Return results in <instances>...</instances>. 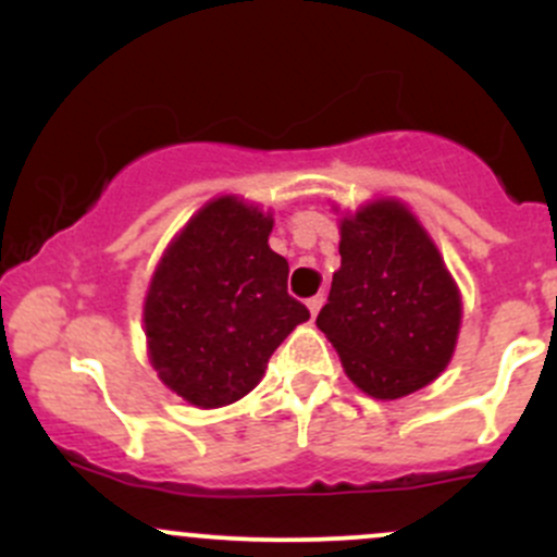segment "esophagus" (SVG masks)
Returning a JSON list of instances; mask_svg holds the SVG:
<instances>
[{
    "label": "esophagus",
    "instance_id": "1",
    "mask_svg": "<svg viewBox=\"0 0 557 557\" xmlns=\"http://www.w3.org/2000/svg\"><path fill=\"white\" fill-rule=\"evenodd\" d=\"M323 294H318V296H312V299H307V307H310V312H312V318L314 314L320 312V307H323Z\"/></svg>",
    "mask_w": 557,
    "mask_h": 557
}]
</instances>
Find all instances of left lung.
<instances>
[{"instance_id": "1", "label": "left lung", "mask_w": 557, "mask_h": 557, "mask_svg": "<svg viewBox=\"0 0 557 557\" xmlns=\"http://www.w3.org/2000/svg\"><path fill=\"white\" fill-rule=\"evenodd\" d=\"M342 267L318 314L347 377L374 398H401L445 372L460 296L440 250L398 201H374L339 226Z\"/></svg>"}]
</instances>
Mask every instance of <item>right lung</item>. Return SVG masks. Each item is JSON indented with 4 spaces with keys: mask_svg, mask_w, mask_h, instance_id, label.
<instances>
[{
    "mask_svg": "<svg viewBox=\"0 0 557 557\" xmlns=\"http://www.w3.org/2000/svg\"><path fill=\"white\" fill-rule=\"evenodd\" d=\"M272 218L234 196L201 207L161 258L145 299L156 372L196 407H226L263 377L280 342L310 318L288 294Z\"/></svg>",
    "mask_w": 557,
    "mask_h": 557,
    "instance_id": "right-lung-1",
    "label": "right lung"
}]
</instances>
